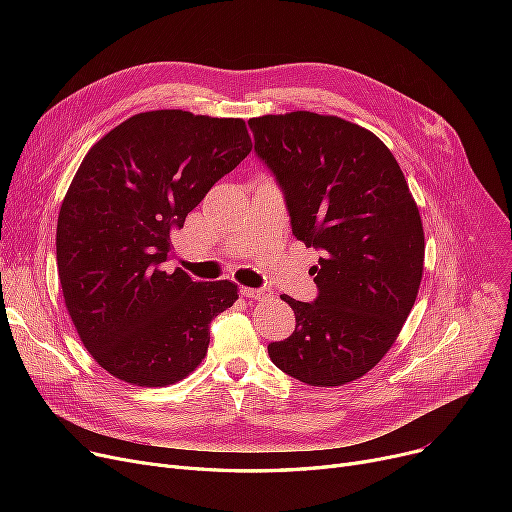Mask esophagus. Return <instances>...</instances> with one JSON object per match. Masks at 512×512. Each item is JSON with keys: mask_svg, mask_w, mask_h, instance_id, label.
Listing matches in <instances>:
<instances>
[{"mask_svg": "<svg viewBox=\"0 0 512 512\" xmlns=\"http://www.w3.org/2000/svg\"><path fill=\"white\" fill-rule=\"evenodd\" d=\"M242 294L253 301H272V297H274V292L267 288H242Z\"/></svg>", "mask_w": 512, "mask_h": 512, "instance_id": "obj_1", "label": "esophagus"}]
</instances>
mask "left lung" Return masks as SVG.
Returning <instances> with one entry per match:
<instances>
[{"instance_id": "left-lung-1", "label": "left lung", "mask_w": 512, "mask_h": 512, "mask_svg": "<svg viewBox=\"0 0 512 512\" xmlns=\"http://www.w3.org/2000/svg\"><path fill=\"white\" fill-rule=\"evenodd\" d=\"M249 126L294 236L321 251L311 267L319 297L282 294L297 328L267 353L309 386L355 382L390 351L419 292L425 236L407 178L371 130L338 116L267 114Z\"/></svg>"}]
</instances>
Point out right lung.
<instances>
[{
	"label": "right lung",
	"instance_id": "add662e5",
	"mask_svg": "<svg viewBox=\"0 0 512 512\" xmlns=\"http://www.w3.org/2000/svg\"><path fill=\"white\" fill-rule=\"evenodd\" d=\"M251 149L242 118L155 110L103 134L78 166L58 215V276L80 340L114 378L170 386L205 359L211 319L238 286L164 263L186 215Z\"/></svg>",
	"mask_w": 512,
	"mask_h": 512
}]
</instances>
